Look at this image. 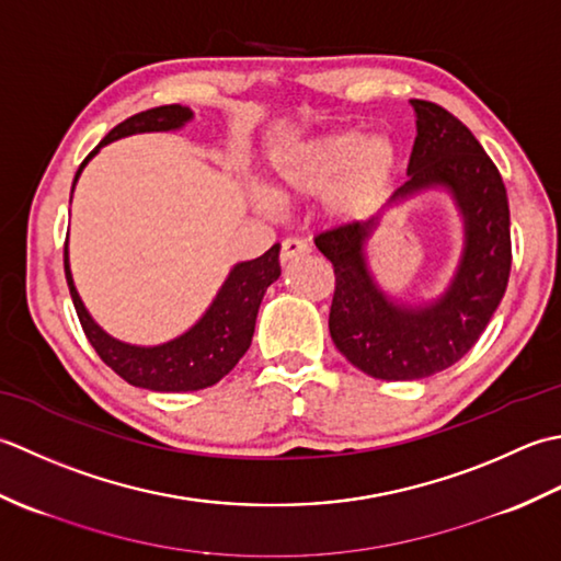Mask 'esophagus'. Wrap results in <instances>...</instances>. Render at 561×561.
<instances>
[{"label": "esophagus", "instance_id": "1", "mask_svg": "<svg viewBox=\"0 0 561 561\" xmlns=\"http://www.w3.org/2000/svg\"><path fill=\"white\" fill-rule=\"evenodd\" d=\"M305 254H310V244L302 242V239L288 237L280 242V259L283 261H290L295 256H305Z\"/></svg>", "mask_w": 561, "mask_h": 561}]
</instances>
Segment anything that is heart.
Returning a JSON list of instances; mask_svg holds the SVG:
<instances>
[{
  "label": "heart",
  "instance_id": "heart-1",
  "mask_svg": "<svg viewBox=\"0 0 561 561\" xmlns=\"http://www.w3.org/2000/svg\"><path fill=\"white\" fill-rule=\"evenodd\" d=\"M394 169V147L385 137L363 140L356 133L329 135L295 147L273 162L278 193L322 191L344 175L334 193V208L348 210L385 186Z\"/></svg>",
  "mask_w": 561,
  "mask_h": 561
}]
</instances>
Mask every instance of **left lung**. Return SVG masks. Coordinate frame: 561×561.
<instances>
[{
    "label": "left lung",
    "mask_w": 561,
    "mask_h": 561,
    "mask_svg": "<svg viewBox=\"0 0 561 561\" xmlns=\"http://www.w3.org/2000/svg\"><path fill=\"white\" fill-rule=\"evenodd\" d=\"M411 106L416 140L409 181L390 201L431 186L453 193L465 220V251L450 288L426 307L397 305L377 288L365 259L377 217L314 237L336 276L329 334L358 370L377 380H421L460 360L496 312L511 273V215L496 164L453 113L421 99Z\"/></svg>",
    "instance_id": "left-lung-1"
}]
</instances>
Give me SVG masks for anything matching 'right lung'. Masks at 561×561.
I'll use <instances>...</instances> for the list:
<instances>
[{
	"label": "right lung",
	"mask_w": 561,
	"mask_h": 561,
	"mask_svg": "<svg viewBox=\"0 0 561 561\" xmlns=\"http://www.w3.org/2000/svg\"><path fill=\"white\" fill-rule=\"evenodd\" d=\"M191 118L193 111L179 104L135 113V116L118 123L116 128L99 142V147L135 133L176 130ZM99 147L91 150L84 162L79 164L75 181L82 174L89 159L99 152ZM278 251L280 247L273 244L264 256L237 264L230 271V276H227L220 293H217L213 305L208 307V312L198 319L196 327H191L186 334L169 341V344L147 348L116 341L89 317L87 307L79 300V293L75 288L70 259H67V244L65 276L67 285H70L75 310L79 322H82L89 344L94 346L99 358L104 360L113 373L121 375L125 382L142 387V390L193 392L220 382L251 346L259 305L264 300L268 285L280 276Z\"/></svg>",
	"instance_id": "right-lung-1"
}]
</instances>
